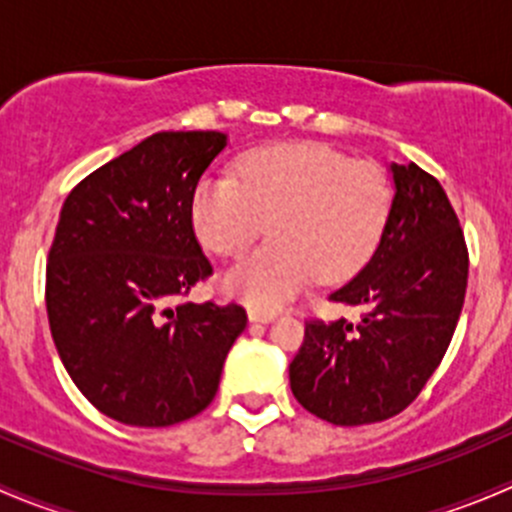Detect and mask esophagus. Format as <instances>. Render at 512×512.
I'll use <instances>...</instances> for the list:
<instances>
[{
    "label": "esophagus",
    "mask_w": 512,
    "mask_h": 512,
    "mask_svg": "<svg viewBox=\"0 0 512 512\" xmlns=\"http://www.w3.org/2000/svg\"><path fill=\"white\" fill-rule=\"evenodd\" d=\"M247 317H250V322H260V324H267L275 319V312H270V309H257V307H250V312H247Z\"/></svg>",
    "instance_id": "esophagus-1"
}]
</instances>
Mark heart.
<instances>
[{
    "label": "heart",
    "instance_id": "heart-1",
    "mask_svg": "<svg viewBox=\"0 0 512 512\" xmlns=\"http://www.w3.org/2000/svg\"><path fill=\"white\" fill-rule=\"evenodd\" d=\"M394 208L379 163L349 160L322 143H280L247 153L237 180L198 183L190 218L198 240L237 257L270 225L272 240L223 275V289L252 307H277L314 280L344 282L374 257Z\"/></svg>",
    "mask_w": 512,
    "mask_h": 512
}]
</instances>
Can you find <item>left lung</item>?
Masks as SVG:
<instances>
[{"mask_svg":"<svg viewBox=\"0 0 512 512\" xmlns=\"http://www.w3.org/2000/svg\"><path fill=\"white\" fill-rule=\"evenodd\" d=\"M394 208L364 270L332 302L361 307L347 319H309L289 364L292 394L334 426L401 414L441 364L468 285V247L446 190L416 163H391Z\"/></svg>","mask_w":512,"mask_h":512,"instance_id":"1","label":"left lung"}]
</instances>
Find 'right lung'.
<instances>
[{
    "instance_id": "add662e5",
    "label": "right lung",
    "mask_w": 512,
    "mask_h": 512,
    "mask_svg": "<svg viewBox=\"0 0 512 512\" xmlns=\"http://www.w3.org/2000/svg\"><path fill=\"white\" fill-rule=\"evenodd\" d=\"M225 146L218 131L153 133L86 175L61 208L46 265L51 337L81 394L128 426L208 409L247 327L235 302H183L213 275L190 203Z\"/></svg>"
}]
</instances>
